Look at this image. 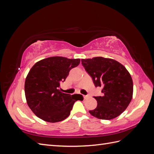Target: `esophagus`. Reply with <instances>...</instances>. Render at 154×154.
Masks as SVG:
<instances>
[{
    "label": "esophagus",
    "instance_id": "1",
    "mask_svg": "<svg viewBox=\"0 0 154 154\" xmlns=\"http://www.w3.org/2000/svg\"><path fill=\"white\" fill-rule=\"evenodd\" d=\"M83 97H84V99L86 100V99L88 98V97H90L91 95L90 94H87V95H83Z\"/></svg>",
    "mask_w": 154,
    "mask_h": 154
}]
</instances>
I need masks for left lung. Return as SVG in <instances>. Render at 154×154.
Returning <instances> with one entry per match:
<instances>
[{"label":"left lung","mask_w":154,"mask_h":154,"mask_svg":"<svg viewBox=\"0 0 154 154\" xmlns=\"http://www.w3.org/2000/svg\"><path fill=\"white\" fill-rule=\"evenodd\" d=\"M82 63L94 85L103 88V96L94 97L97 105L89 113L100 119L118 117L132 98L133 82L129 72L122 63L111 58L99 57L82 59Z\"/></svg>","instance_id":"obj_1"}]
</instances>
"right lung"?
Returning a JSON list of instances; mask_svg holds the SVG:
<instances>
[{"mask_svg": "<svg viewBox=\"0 0 154 154\" xmlns=\"http://www.w3.org/2000/svg\"><path fill=\"white\" fill-rule=\"evenodd\" d=\"M80 59L53 57L36 62L25 81V95L31 110L45 122L56 123L66 119L74 102L82 101L81 94L70 95L60 89L70 70L77 67Z\"/></svg>", "mask_w": 154, "mask_h": 154, "instance_id": "right-lung-1", "label": "right lung"}]
</instances>
